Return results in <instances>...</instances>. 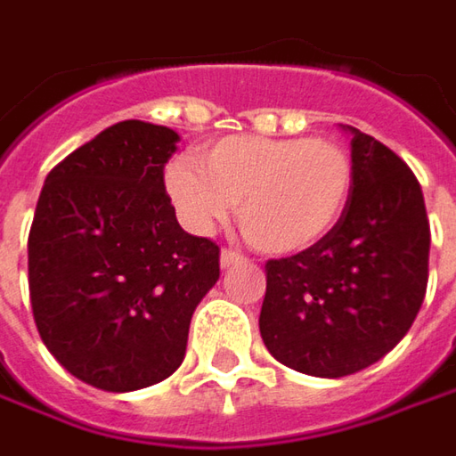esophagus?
<instances>
[{
  "label": "esophagus",
  "instance_id": "obj_1",
  "mask_svg": "<svg viewBox=\"0 0 456 456\" xmlns=\"http://www.w3.org/2000/svg\"><path fill=\"white\" fill-rule=\"evenodd\" d=\"M244 262V256L240 252H234V249H224L222 252V269L234 267V265H241Z\"/></svg>",
  "mask_w": 456,
  "mask_h": 456
}]
</instances>
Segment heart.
<instances>
[{"mask_svg": "<svg viewBox=\"0 0 456 456\" xmlns=\"http://www.w3.org/2000/svg\"><path fill=\"white\" fill-rule=\"evenodd\" d=\"M164 184L191 232H212L237 202L249 244L294 254L337 224L352 194L354 164L337 139L234 134L202 147L194 164H169Z\"/></svg>", "mask_w": 456, "mask_h": 456, "instance_id": "b5f03b06", "label": "heart"}]
</instances>
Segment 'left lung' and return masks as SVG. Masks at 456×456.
<instances>
[{"label": "left lung", "mask_w": 456, "mask_h": 456, "mask_svg": "<svg viewBox=\"0 0 456 456\" xmlns=\"http://www.w3.org/2000/svg\"><path fill=\"white\" fill-rule=\"evenodd\" d=\"M346 129L354 184L345 212L309 249L269 259L259 314L272 357L327 379L392 352L429 280V219L417 176L382 142Z\"/></svg>", "instance_id": "left-lung-1"}]
</instances>
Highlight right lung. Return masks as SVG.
Returning <instances> with one entry per match:
<instances>
[{
  "label": "right lung",
  "mask_w": 456,
  "mask_h": 456,
  "mask_svg": "<svg viewBox=\"0 0 456 456\" xmlns=\"http://www.w3.org/2000/svg\"><path fill=\"white\" fill-rule=\"evenodd\" d=\"M179 134L126 119L46 175L29 229V299L64 370L104 392L175 374L219 280V247L179 227L164 164Z\"/></svg>",
  "instance_id": "right-lung-1"
}]
</instances>
